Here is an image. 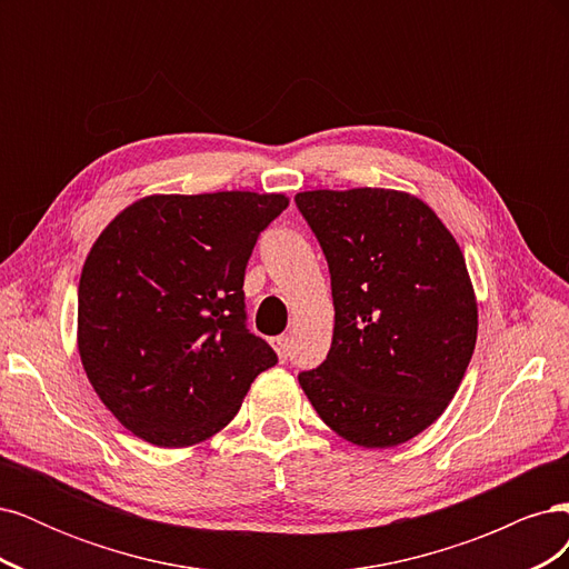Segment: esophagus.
Returning a JSON list of instances; mask_svg holds the SVG:
<instances>
[{
  "instance_id": "34e87169",
  "label": "esophagus",
  "mask_w": 569,
  "mask_h": 569,
  "mask_svg": "<svg viewBox=\"0 0 569 569\" xmlns=\"http://www.w3.org/2000/svg\"><path fill=\"white\" fill-rule=\"evenodd\" d=\"M272 347H274V351H278V356H280V360H284L287 356H289V337H274L272 339Z\"/></svg>"
}]
</instances>
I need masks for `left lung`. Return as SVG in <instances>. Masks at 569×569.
<instances>
[{
  "label": "left lung",
  "mask_w": 569,
  "mask_h": 569,
  "mask_svg": "<svg viewBox=\"0 0 569 569\" xmlns=\"http://www.w3.org/2000/svg\"><path fill=\"white\" fill-rule=\"evenodd\" d=\"M330 266L335 332L299 385L335 435L391 449L437 422L477 341V297L456 237L401 189L299 192Z\"/></svg>",
  "instance_id": "obj_1"
}]
</instances>
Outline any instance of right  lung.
<instances>
[{"label": "right lung", "mask_w": 569, "mask_h": 569, "mask_svg": "<svg viewBox=\"0 0 569 569\" xmlns=\"http://www.w3.org/2000/svg\"><path fill=\"white\" fill-rule=\"evenodd\" d=\"M282 192L149 194L101 230L78 287V351L111 416L159 449L218 435L278 363L244 325V270Z\"/></svg>", "instance_id": "add662e5"}]
</instances>
